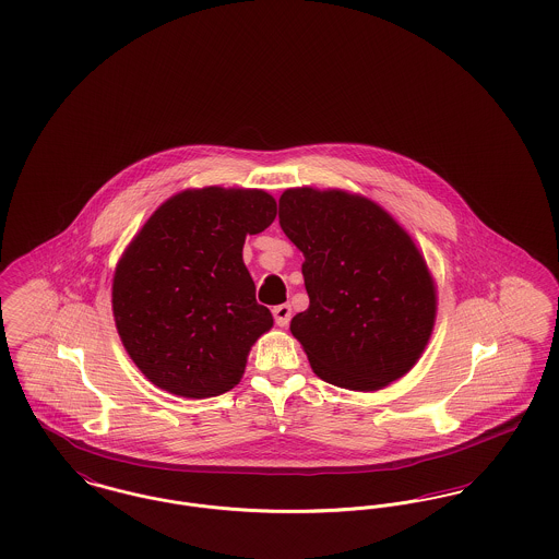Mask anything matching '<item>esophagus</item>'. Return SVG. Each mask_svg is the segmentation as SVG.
<instances>
[{"mask_svg":"<svg viewBox=\"0 0 559 559\" xmlns=\"http://www.w3.org/2000/svg\"><path fill=\"white\" fill-rule=\"evenodd\" d=\"M272 314H274V320H276L278 326H287L289 320H292V306L289 304H281V306H276L272 310Z\"/></svg>","mask_w":559,"mask_h":559,"instance_id":"obj_1","label":"esophagus"}]
</instances>
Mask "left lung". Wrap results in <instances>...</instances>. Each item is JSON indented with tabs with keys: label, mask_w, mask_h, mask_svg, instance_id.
Returning a JSON list of instances; mask_svg holds the SVG:
<instances>
[{
	"label": "left lung",
	"mask_w": 559,
	"mask_h": 559,
	"mask_svg": "<svg viewBox=\"0 0 559 559\" xmlns=\"http://www.w3.org/2000/svg\"><path fill=\"white\" fill-rule=\"evenodd\" d=\"M283 233L304 253L308 310L292 320L312 371L354 392L404 377L431 337L438 293L413 237L371 199L340 188H287Z\"/></svg>",
	"instance_id": "left-lung-1"
}]
</instances>
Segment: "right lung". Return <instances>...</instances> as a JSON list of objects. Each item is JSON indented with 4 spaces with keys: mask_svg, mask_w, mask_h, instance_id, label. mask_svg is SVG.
Returning a JSON list of instances; mask_svg holds the SVG:
<instances>
[{
    "mask_svg": "<svg viewBox=\"0 0 559 559\" xmlns=\"http://www.w3.org/2000/svg\"><path fill=\"white\" fill-rule=\"evenodd\" d=\"M276 201L260 188H187L160 203L121 253L112 317L133 365L182 399L233 390L274 324L242 262Z\"/></svg>",
    "mask_w": 559,
    "mask_h": 559,
    "instance_id": "obj_1",
    "label": "right lung"
}]
</instances>
